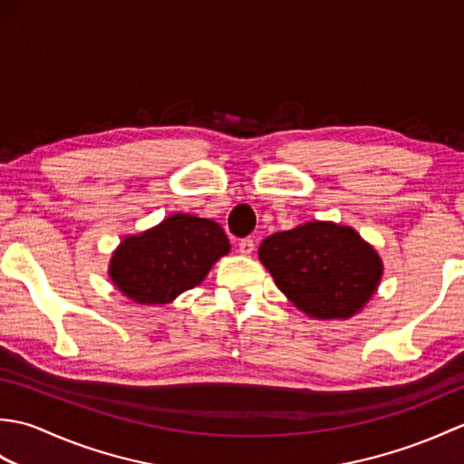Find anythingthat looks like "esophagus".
Listing matches in <instances>:
<instances>
[{"mask_svg": "<svg viewBox=\"0 0 464 464\" xmlns=\"http://www.w3.org/2000/svg\"><path fill=\"white\" fill-rule=\"evenodd\" d=\"M255 251V243L253 239H241L239 243V253L245 255V257H249V255Z\"/></svg>", "mask_w": 464, "mask_h": 464, "instance_id": "obj_1", "label": "esophagus"}]
</instances>
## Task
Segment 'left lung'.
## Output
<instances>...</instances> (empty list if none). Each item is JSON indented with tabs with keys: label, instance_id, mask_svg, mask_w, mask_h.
Returning <instances> with one entry per match:
<instances>
[{
	"label": "left lung",
	"instance_id": "8db88e82",
	"mask_svg": "<svg viewBox=\"0 0 464 464\" xmlns=\"http://www.w3.org/2000/svg\"><path fill=\"white\" fill-rule=\"evenodd\" d=\"M281 293L311 319L344 321L379 289L384 265L377 249L347 225L309 221L275 233L259 247Z\"/></svg>",
	"mask_w": 464,
	"mask_h": 464
}]
</instances>
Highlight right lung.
<instances>
[{
  "instance_id": "right-lung-1",
  "label": "right lung",
  "mask_w": 464,
  "mask_h": 464,
  "mask_svg": "<svg viewBox=\"0 0 464 464\" xmlns=\"http://www.w3.org/2000/svg\"><path fill=\"white\" fill-rule=\"evenodd\" d=\"M231 251L219 223L173 213L141 233L127 235L110 259L111 283L137 304H167L205 281Z\"/></svg>"
}]
</instances>
